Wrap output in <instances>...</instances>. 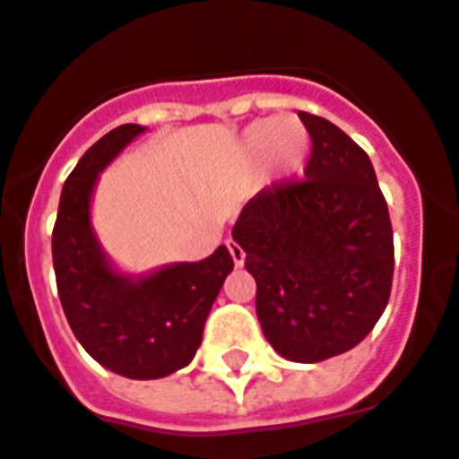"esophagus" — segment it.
<instances>
[{"instance_id":"esophagus-1","label":"esophagus","mask_w":459,"mask_h":459,"mask_svg":"<svg viewBox=\"0 0 459 459\" xmlns=\"http://www.w3.org/2000/svg\"><path fill=\"white\" fill-rule=\"evenodd\" d=\"M226 246H229L230 250V257H233V263H236V267H240V264L246 263V250L236 243V240H226Z\"/></svg>"}]
</instances>
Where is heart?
I'll return each instance as SVG.
<instances>
[{
  "mask_svg": "<svg viewBox=\"0 0 459 459\" xmlns=\"http://www.w3.org/2000/svg\"><path fill=\"white\" fill-rule=\"evenodd\" d=\"M311 138L307 126L294 117H281L274 121H260L246 134V151L253 158L267 155L274 172L291 175L304 168Z\"/></svg>",
  "mask_w": 459,
  "mask_h": 459,
  "instance_id": "1",
  "label": "heart"
}]
</instances>
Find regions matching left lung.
Wrapping results in <instances>:
<instances>
[{
	"label": "left lung",
	"instance_id": "left-lung-1",
	"mask_svg": "<svg viewBox=\"0 0 459 459\" xmlns=\"http://www.w3.org/2000/svg\"><path fill=\"white\" fill-rule=\"evenodd\" d=\"M299 118L311 135L304 179L257 192L233 240L264 338L291 362H321L355 348L386 308L394 233L368 152L325 118Z\"/></svg>",
	"mask_w": 459,
	"mask_h": 459
}]
</instances>
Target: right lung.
I'll list each match as a JSON object with an SVG mask.
<instances>
[{
	"label": "right lung",
	"mask_w": 459,
	"mask_h": 459,
	"mask_svg": "<svg viewBox=\"0 0 459 459\" xmlns=\"http://www.w3.org/2000/svg\"><path fill=\"white\" fill-rule=\"evenodd\" d=\"M143 126L124 124L84 152L63 185L53 229L57 297L77 341L100 365L131 379H160L192 362L204 324L233 270L229 247L199 263L131 280L111 270L91 233L97 175Z\"/></svg>",
	"instance_id": "obj_1"
}]
</instances>
